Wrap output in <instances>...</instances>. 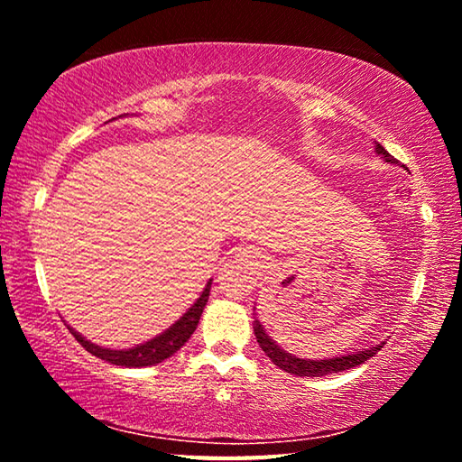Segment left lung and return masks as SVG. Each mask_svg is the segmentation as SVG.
<instances>
[{
  "instance_id": "1",
  "label": "left lung",
  "mask_w": 462,
  "mask_h": 462,
  "mask_svg": "<svg viewBox=\"0 0 462 462\" xmlns=\"http://www.w3.org/2000/svg\"><path fill=\"white\" fill-rule=\"evenodd\" d=\"M374 152L381 154V159L385 162H393V165H397V161L379 143H377V146H374ZM253 328H254L256 342H259V346L264 350V355H267L271 361L279 366V369L297 374V377H324V374H330V373L353 369V366L369 361L371 356L377 355L383 348V344H385V342L374 344V346L358 350V353H355V355L348 353V355H338L334 358H324V361H311V358H300V356H295L281 348L279 344L273 340L267 332H264L263 324L256 318H254Z\"/></svg>"
}]
</instances>
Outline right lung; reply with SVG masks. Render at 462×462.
<instances>
[{
    "instance_id": "1",
    "label": "right lung",
    "mask_w": 462,
    "mask_h": 462,
    "mask_svg": "<svg viewBox=\"0 0 462 462\" xmlns=\"http://www.w3.org/2000/svg\"><path fill=\"white\" fill-rule=\"evenodd\" d=\"M209 289H212V279L208 281L206 289H203L201 295L193 301V306L187 310L173 326H169L165 332H161L159 336H154V338L146 340L143 344H136V346H132V348L114 350V348L97 346V344L85 340L83 336L77 330H73L71 326H67V328L71 330L75 340L79 342L81 346L88 350V353L101 358V361L120 365V366H134V369L136 366H152V365L162 363L169 356H173L177 350L191 338V334L195 332V328H198V324H199L203 308H206V303H208Z\"/></svg>"
}]
</instances>
